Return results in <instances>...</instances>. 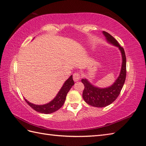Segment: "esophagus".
<instances>
[{
	"label": "esophagus",
	"instance_id": "34e87169",
	"mask_svg": "<svg viewBox=\"0 0 146 146\" xmlns=\"http://www.w3.org/2000/svg\"><path fill=\"white\" fill-rule=\"evenodd\" d=\"M80 74L79 73H78V72H75L74 74V75H73V79H74V81H78V80H80Z\"/></svg>",
	"mask_w": 146,
	"mask_h": 146
}]
</instances>
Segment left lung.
<instances>
[{"mask_svg": "<svg viewBox=\"0 0 146 146\" xmlns=\"http://www.w3.org/2000/svg\"><path fill=\"white\" fill-rule=\"evenodd\" d=\"M102 34L106 37V40L109 44L117 47L122 55V66L119 76L112 85L106 88L94 86L87 79H82V82L84 85L82 98L87 104L96 108H104L111 104L117 98L122 87L124 86L126 77V57L124 48L120 46L114 37L107 32L103 31Z\"/></svg>", "mask_w": 146, "mask_h": 146, "instance_id": "obj_1", "label": "left lung"}]
</instances>
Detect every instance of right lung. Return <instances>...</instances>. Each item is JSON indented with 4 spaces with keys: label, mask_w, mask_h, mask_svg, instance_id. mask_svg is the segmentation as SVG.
Masks as SVG:
<instances>
[{
    "label": "right lung",
    "mask_w": 146,
    "mask_h": 146,
    "mask_svg": "<svg viewBox=\"0 0 146 146\" xmlns=\"http://www.w3.org/2000/svg\"><path fill=\"white\" fill-rule=\"evenodd\" d=\"M74 82L72 78V75H71L70 77L63 84L62 87L58 92L57 96L55 98L51 100L50 102L44 105H36L34 104L29 102L27 100L25 99L28 104L31 108L35 110V111L42 113V114H51L59 110L64 104L65 100L66 99V96L68 92L69 91L71 87L74 86Z\"/></svg>",
    "instance_id": "add662e5"
}]
</instances>
